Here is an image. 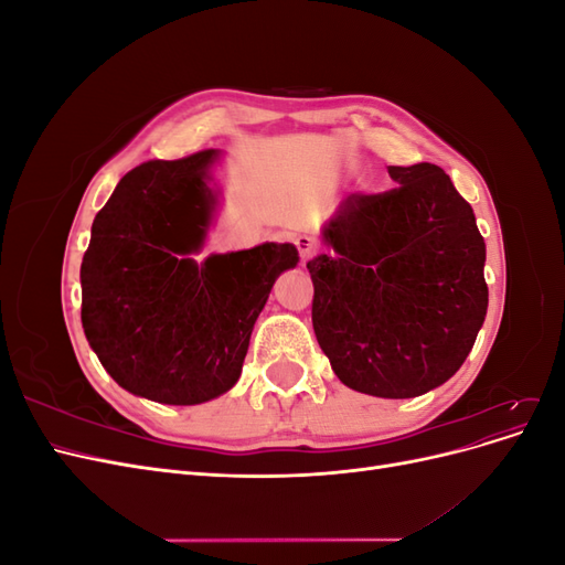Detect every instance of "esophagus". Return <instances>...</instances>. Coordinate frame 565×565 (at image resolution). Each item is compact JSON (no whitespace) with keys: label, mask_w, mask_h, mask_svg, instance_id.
<instances>
[{"label":"esophagus","mask_w":565,"mask_h":565,"mask_svg":"<svg viewBox=\"0 0 565 565\" xmlns=\"http://www.w3.org/2000/svg\"><path fill=\"white\" fill-rule=\"evenodd\" d=\"M295 243H297V249L301 254V262H309L311 256L316 254V249H318V243L313 241V237H309V235H299Z\"/></svg>","instance_id":"esophagus-1"}]
</instances>
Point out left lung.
<instances>
[{
	"mask_svg": "<svg viewBox=\"0 0 565 565\" xmlns=\"http://www.w3.org/2000/svg\"><path fill=\"white\" fill-rule=\"evenodd\" d=\"M396 188L349 195L306 264L313 330L341 384L415 398L467 361L488 311L486 243L471 204L431 162L388 167Z\"/></svg>",
	"mask_w": 565,
	"mask_h": 565,
	"instance_id": "obj_1",
	"label": "left lung"
}]
</instances>
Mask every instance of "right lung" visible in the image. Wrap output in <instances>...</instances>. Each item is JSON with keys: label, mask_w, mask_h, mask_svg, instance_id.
I'll use <instances>...</instances> for the list:
<instances>
[{"label": "right lung", "mask_w": 565, "mask_h": 565, "mask_svg": "<svg viewBox=\"0 0 565 565\" xmlns=\"http://www.w3.org/2000/svg\"><path fill=\"white\" fill-rule=\"evenodd\" d=\"M221 150L143 162L119 179L84 252L82 328L125 391L164 405L218 398L241 380L273 282L299 264L289 243L195 256L218 207Z\"/></svg>", "instance_id": "obj_1"}]
</instances>
